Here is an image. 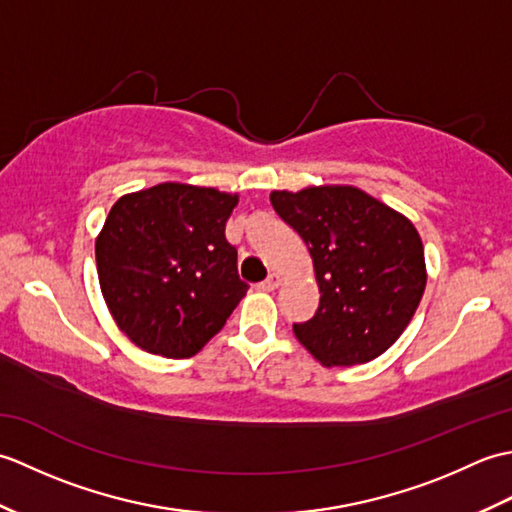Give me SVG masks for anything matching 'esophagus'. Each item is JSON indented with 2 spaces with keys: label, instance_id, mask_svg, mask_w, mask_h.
Segmentation results:
<instances>
[{
  "label": "esophagus",
  "instance_id": "34e87169",
  "mask_svg": "<svg viewBox=\"0 0 512 512\" xmlns=\"http://www.w3.org/2000/svg\"><path fill=\"white\" fill-rule=\"evenodd\" d=\"M279 286H281V275H277V273L268 275V279H264L262 284H259V288L266 290V292H273V290H277Z\"/></svg>",
  "mask_w": 512,
  "mask_h": 512
}]
</instances>
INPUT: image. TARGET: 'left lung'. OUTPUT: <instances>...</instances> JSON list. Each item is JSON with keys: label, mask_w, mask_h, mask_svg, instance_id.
<instances>
[{"label": "left lung", "mask_w": 512, "mask_h": 512, "mask_svg": "<svg viewBox=\"0 0 512 512\" xmlns=\"http://www.w3.org/2000/svg\"><path fill=\"white\" fill-rule=\"evenodd\" d=\"M277 215L308 244L319 310L292 330L325 367L380 356L405 332L427 286L422 239L405 215L356 187L273 191Z\"/></svg>", "instance_id": "8db88e82"}]
</instances>
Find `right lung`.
<instances>
[{
    "label": "right lung",
    "instance_id": "obj_1",
    "mask_svg": "<svg viewBox=\"0 0 512 512\" xmlns=\"http://www.w3.org/2000/svg\"><path fill=\"white\" fill-rule=\"evenodd\" d=\"M237 195L162 182L118 198L96 237L103 299L140 350L198 354L224 328L248 284L224 226Z\"/></svg>",
    "mask_w": 512,
    "mask_h": 512
}]
</instances>
